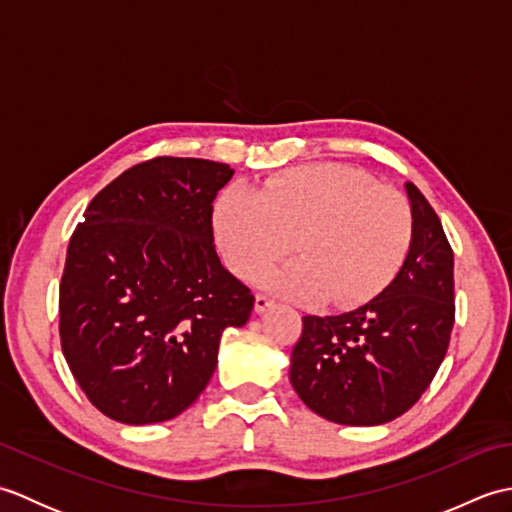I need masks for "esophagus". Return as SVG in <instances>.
I'll return each mask as SVG.
<instances>
[{"label":"esophagus","mask_w":512,"mask_h":512,"mask_svg":"<svg viewBox=\"0 0 512 512\" xmlns=\"http://www.w3.org/2000/svg\"><path fill=\"white\" fill-rule=\"evenodd\" d=\"M270 306H273V299H270V297H266V295H257L255 297V312L257 314L266 312Z\"/></svg>","instance_id":"esophagus-1"}]
</instances>
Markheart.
<instances>
[{
  "label": "heart",
  "instance_id": "heart-1",
  "mask_svg": "<svg viewBox=\"0 0 512 512\" xmlns=\"http://www.w3.org/2000/svg\"><path fill=\"white\" fill-rule=\"evenodd\" d=\"M215 239L237 277L290 248L297 259L257 281L292 299L352 306L385 290L405 264L413 239L409 202L343 165L288 169L262 191L226 189L213 213Z\"/></svg>",
  "mask_w": 512,
  "mask_h": 512
}]
</instances>
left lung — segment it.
<instances>
[{"label": "left lung", "mask_w": 512, "mask_h": 512, "mask_svg": "<svg viewBox=\"0 0 512 512\" xmlns=\"http://www.w3.org/2000/svg\"><path fill=\"white\" fill-rule=\"evenodd\" d=\"M413 239L394 281L339 317H303L290 383L321 418L376 427L416 405L447 354L453 330V250L440 217L405 182Z\"/></svg>", "instance_id": "8db88e82"}]
</instances>
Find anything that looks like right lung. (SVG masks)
<instances>
[{"mask_svg":"<svg viewBox=\"0 0 512 512\" xmlns=\"http://www.w3.org/2000/svg\"><path fill=\"white\" fill-rule=\"evenodd\" d=\"M233 169L154 158L121 173L85 209L59 288V332L92 405L123 424L180 416L209 385L226 328L255 297L222 266L211 213Z\"/></svg>","mask_w":512,"mask_h":512,"instance_id":"add662e5","label":"right lung"}]
</instances>
